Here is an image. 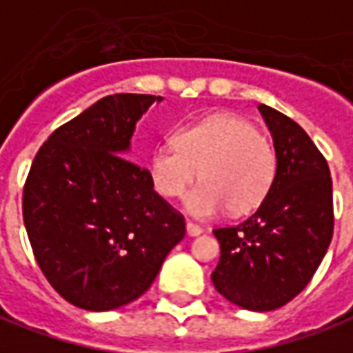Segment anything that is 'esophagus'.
<instances>
[{
  "mask_svg": "<svg viewBox=\"0 0 353 353\" xmlns=\"http://www.w3.org/2000/svg\"><path fill=\"white\" fill-rule=\"evenodd\" d=\"M185 228L189 236H199V234H203V228L199 226V224H195V222H187Z\"/></svg>",
  "mask_w": 353,
  "mask_h": 353,
  "instance_id": "1",
  "label": "esophagus"
}]
</instances>
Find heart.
I'll return each mask as SVG.
<instances>
[{
    "instance_id": "heart-1",
    "label": "heart",
    "mask_w": 353,
    "mask_h": 353,
    "mask_svg": "<svg viewBox=\"0 0 353 353\" xmlns=\"http://www.w3.org/2000/svg\"><path fill=\"white\" fill-rule=\"evenodd\" d=\"M148 174L152 187L166 199L183 195L201 177L185 196L193 216L210 218L224 208L241 214L257 208L270 193L278 174V148L272 137L245 117L214 114L179 125L174 143L154 146Z\"/></svg>"
}]
</instances>
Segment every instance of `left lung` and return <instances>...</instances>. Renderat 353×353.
I'll return each instance as SVG.
<instances>
[{"mask_svg":"<svg viewBox=\"0 0 353 353\" xmlns=\"http://www.w3.org/2000/svg\"><path fill=\"white\" fill-rule=\"evenodd\" d=\"M278 148L274 185L236 226L214 228L218 294L239 307L272 311L307 286L327 253L332 230V179L327 158L294 119L259 106Z\"/></svg>","mask_w":353,"mask_h":353,"instance_id":"1","label":"left lung"}]
</instances>
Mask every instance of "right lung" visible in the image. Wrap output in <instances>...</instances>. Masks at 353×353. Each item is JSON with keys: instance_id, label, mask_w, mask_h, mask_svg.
Here are the masks:
<instances>
[{"instance_id": "1", "label": "right lung", "mask_w": 353, "mask_h": 353, "mask_svg": "<svg viewBox=\"0 0 353 353\" xmlns=\"http://www.w3.org/2000/svg\"><path fill=\"white\" fill-rule=\"evenodd\" d=\"M160 96L112 94L57 127L23 187L36 263L59 296L86 311L117 309L154 282L185 218L125 158L139 117Z\"/></svg>"}]
</instances>
